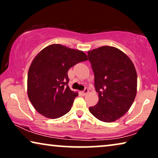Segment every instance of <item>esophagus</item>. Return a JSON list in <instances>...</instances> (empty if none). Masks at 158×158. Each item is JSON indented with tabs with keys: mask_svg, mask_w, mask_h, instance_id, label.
<instances>
[{
	"mask_svg": "<svg viewBox=\"0 0 158 158\" xmlns=\"http://www.w3.org/2000/svg\"><path fill=\"white\" fill-rule=\"evenodd\" d=\"M88 93V88H85V90H83V91L81 92V94L83 95V96H85V95H86Z\"/></svg>",
	"mask_w": 158,
	"mask_h": 158,
	"instance_id": "34e87169",
	"label": "esophagus"
}]
</instances>
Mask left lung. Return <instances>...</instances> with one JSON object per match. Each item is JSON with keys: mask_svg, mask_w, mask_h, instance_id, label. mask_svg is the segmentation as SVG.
I'll use <instances>...</instances> for the list:
<instances>
[{"mask_svg": "<svg viewBox=\"0 0 158 158\" xmlns=\"http://www.w3.org/2000/svg\"><path fill=\"white\" fill-rule=\"evenodd\" d=\"M88 56L98 94V103L89 111L101 122H115L129 111L137 95L135 67L126 54L114 47L94 49Z\"/></svg>", "mask_w": 158, "mask_h": 158, "instance_id": "left-lung-1", "label": "left lung"}]
</instances>
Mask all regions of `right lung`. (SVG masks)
<instances>
[{
  "mask_svg": "<svg viewBox=\"0 0 158 158\" xmlns=\"http://www.w3.org/2000/svg\"><path fill=\"white\" fill-rule=\"evenodd\" d=\"M88 60L84 52L53 44L41 50L28 71L27 94L36 111L49 118H57L70 111L77 93L68 85V71Z\"/></svg>",
  "mask_w": 158,
  "mask_h": 158,
  "instance_id": "1",
  "label": "right lung"
}]
</instances>
